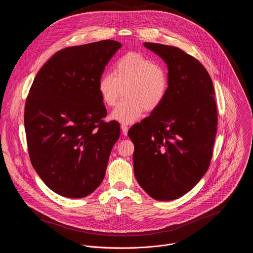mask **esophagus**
Segmentation results:
<instances>
[{
    "label": "esophagus",
    "instance_id": "esophagus-1",
    "mask_svg": "<svg viewBox=\"0 0 253 253\" xmlns=\"http://www.w3.org/2000/svg\"><path fill=\"white\" fill-rule=\"evenodd\" d=\"M121 128H122V132H123V134H124V135H126V134H127V131H128V127H127V126L123 124V125L121 126Z\"/></svg>",
    "mask_w": 253,
    "mask_h": 253
}]
</instances>
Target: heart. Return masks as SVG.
Here are the masks:
<instances>
[{"instance_id":"obj_1","label":"heart","mask_w":253,"mask_h":253,"mask_svg":"<svg viewBox=\"0 0 253 253\" xmlns=\"http://www.w3.org/2000/svg\"><path fill=\"white\" fill-rule=\"evenodd\" d=\"M169 75L160 63L139 52H128L115 63L114 73H104L98 81V92L107 106H114L122 88L126 100L120 102L110 115L123 124L136 122L146 111L161 106L169 91Z\"/></svg>"}]
</instances>
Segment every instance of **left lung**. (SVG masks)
<instances>
[{"mask_svg":"<svg viewBox=\"0 0 253 253\" xmlns=\"http://www.w3.org/2000/svg\"><path fill=\"white\" fill-rule=\"evenodd\" d=\"M169 70V91L159 108L128 130L138 184L157 201L188 193L208 171L216 136L217 110L210 74L180 48L144 42Z\"/></svg>","mask_w":253,"mask_h":253,"instance_id":"left-lung-1","label":"left lung"}]
</instances>
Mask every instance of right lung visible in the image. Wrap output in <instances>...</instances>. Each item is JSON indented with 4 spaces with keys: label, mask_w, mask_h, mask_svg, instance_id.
<instances>
[{
    "label": "right lung",
    "mask_w": 253,
    "mask_h": 253,
    "mask_svg": "<svg viewBox=\"0 0 253 253\" xmlns=\"http://www.w3.org/2000/svg\"><path fill=\"white\" fill-rule=\"evenodd\" d=\"M122 47L104 40L57 51L37 74L24 126L33 168L56 194L80 199L103 181L120 125L105 123L98 81Z\"/></svg>",
    "instance_id": "1"
}]
</instances>
